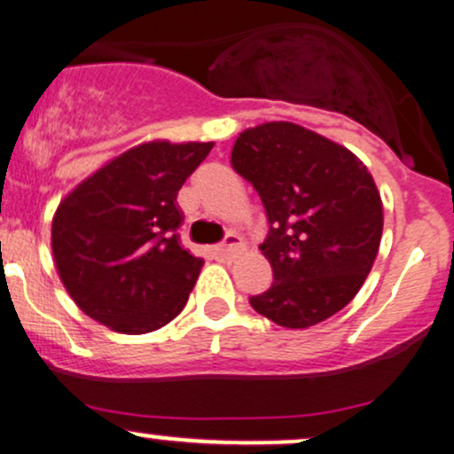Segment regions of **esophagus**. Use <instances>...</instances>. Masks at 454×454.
<instances>
[{
    "label": "esophagus",
    "mask_w": 454,
    "mask_h": 454,
    "mask_svg": "<svg viewBox=\"0 0 454 454\" xmlns=\"http://www.w3.org/2000/svg\"><path fill=\"white\" fill-rule=\"evenodd\" d=\"M238 248H242V238H239L238 233H227L221 244L212 246V254H215L216 259H229Z\"/></svg>",
    "instance_id": "obj_1"
}]
</instances>
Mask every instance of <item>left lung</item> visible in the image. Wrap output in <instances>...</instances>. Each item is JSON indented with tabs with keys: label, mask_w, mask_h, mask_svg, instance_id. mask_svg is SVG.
<instances>
[{
	"label": "left lung",
	"mask_w": 454,
	"mask_h": 454,
	"mask_svg": "<svg viewBox=\"0 0 454 454\" xmlns=\"http://www.w3.org/2000/svg\"><path fill=\"white\" fill-rule=\"evenodd\" d=\"M231 164L256 189L270 221L259 248L273 284L250 296L253 309L286 328L343 309L371 273L383 233L381 195L366 166L290 121L244 130Z\"/></svg>",
	"instance_id": "obj_1"
}]
</instances>
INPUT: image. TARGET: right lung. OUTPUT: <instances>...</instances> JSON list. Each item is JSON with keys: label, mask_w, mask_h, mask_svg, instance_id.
Segmentation results:
<instances>
[{"label": "right lung", "mask_w": 454, "mask_h": 454, "mask_svg": "<svg viewBox=\"0 0 454 454\" xmlns=\"http://www.w3.org/2000/svg\"><path fill=\"white\" fill-rule=\"evenodd\" d=\"M210 149L138 145L60 201L52 221L56 270L92 320L145 334L183 311L204 261L181 244L176 195Z\"/></svg>", "instance_id": "add662e5"}]
</instances>
